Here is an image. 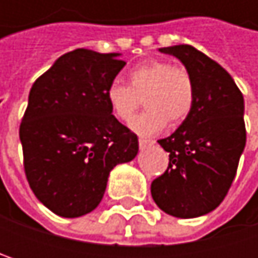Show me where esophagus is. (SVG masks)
Segmentation results:
<instances>
[{"mask_svg":"<svg viewBox=\"0 0 258 258\" xmlns=\"http://www.w3.org/2000/svg\"><path fill=\"white\" fill-rule=\"evenodd\" d=\"M155 142L154 140H148V139H139V146H140V149H145V148H148V146H151V145H154Z\"/></svg>","mask_w":258,"mask_h":258,"instance_id":"obj_1","label":"esophagus"}]
</instances>
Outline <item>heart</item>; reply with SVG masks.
I'll use <instances>...</instances> for the list:
<instances>
[{"mask_svg":"<svg viewBox=\"0 0 258 258\" xmlns=\"http://www.w3.org/2000/svg\"><path fill=\"white\" fill-rule=\"evenodd\" d=\"M196 83L183 67L169 61H146L128 73V85L113 82L106 89V100L112 113L122 122H130L143 98L146 110L136 118L133 128L151 136L167 122L178 125L192 112L196 104Z\"/></svg>","mask_w":258,"mask_h":258,"instance_id":"obj_1","label":"heart"}]
</instances>
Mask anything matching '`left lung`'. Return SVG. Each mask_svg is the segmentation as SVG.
I'll use <instances>...</instances> for the list:
<instances>
[{
	"mask_svg": "<svg viewBox=\"0 0 258 258\" xmlns=\"http://www.w3.org/2000/svg\"><path fill=\"white\" fill-rule=\"evenodd\" d=\"M176 56L196 83L191 115L172 136L158 140L169 152L167 170L152 180L157 206L178 218L202 217L227 196L246 142L243 97L232 76L189 44L161 47Z\"/></svg>",
	"mask_w": 258,
	"mask_h": 258,
	"instance_id": "1",
	"label": "left lung"
}]
</instances>
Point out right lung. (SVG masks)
Returning <instances> with one entry per match:
<instances>
[{
  "label": "right lung",
  "mask_w": 258,
  "mask_h": 258,
  "mask_svg": "<svg viewBox=\"0 0 258 258\" xmlns=\"http://www.w3.org/2000/svg\"><path fill=\"white\" fill-rule=\"evenodd\" d=\"M124 66L119 53L76 49L59 56L29 91L19 128L26 179L59 217L94 211L110 170L137 155V136L112 115L106 100Z\"/></svg>",
  "instance_id": "1"
}]
</instances>
